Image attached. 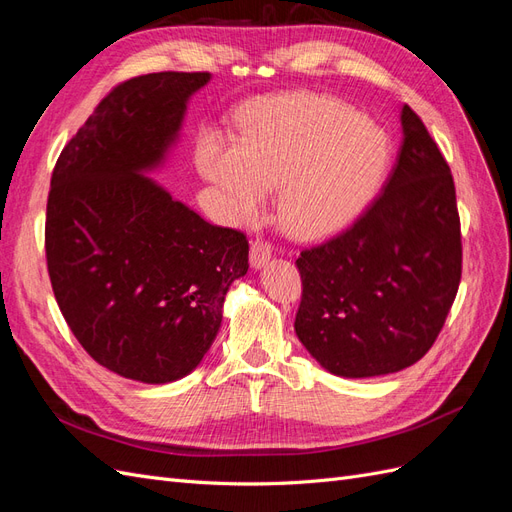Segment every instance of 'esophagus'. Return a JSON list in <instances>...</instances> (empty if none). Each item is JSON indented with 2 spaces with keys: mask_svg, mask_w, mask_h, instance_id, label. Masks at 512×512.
<instances>
[{
  "mask_svg": "<svg viewBox=\"0 0 512 512\" xmlns=\"http://www.w3.org/2000/svg\"><path fill=\"white\" fill-rule=\"evenodd\" d=\"M271 254H273V245H271L269 241H265V239H256V241H252L250 262H252V267H254V269L265 267L267 262H269V258H271Z\"/></svg>",
  "mask_w": 512,
  "mask_h": 512,
  "instance_id": "obj_1",
  "label": "esophagus"
}]
</instances>
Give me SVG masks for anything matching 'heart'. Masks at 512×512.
Segmentation results:
<instances>
[{"label":"heart","instance_id":"obj_1","mask_svg":"<svg viewBox=\"0 0 512 512\" xmlns=\"http://www.w3.org/2000/svg\"><path fill=\"white\" fill-rule=\"evenodd\" d=\"M391 158L386 132L329 96H288L254 106L237 141L205 132L203 175L237 220H252L277 188L280 222L301 237L346 224L374 196Z\"/></svg>","mask_w":512,"mask_h":512}]
</instances>
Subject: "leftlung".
Here are the masks:
<instances>
[{"mask_svg": "<svg viewBox=\"0 0 512 512\" xmlns=\"http://www.w3.org/2000/svg\"><path fill=\"white\" fill-rule=\"evenodd\" d=\"M401 128L397 164L378 198L297 258L303 294L294 331L335 376H384L423 359L461 282L451 168L408 104Z\"/></svg>", "mask_w": 512, "mask_h": 512, "instance_id": "obj_1", "label": "left lung"}]
</instances>
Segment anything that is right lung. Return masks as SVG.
Instances as JSON below:
<instances>
[{"label":"right lung","mask_w":512,"mask_h":512,"mask_svg":"<svg viewBox=\"0 0 512 512\" xmlns=\"http://www.w3.org/2000/svg\"><path fill=\"white\" fill-rule=\"evenodd\" d=\"M209 72H153L113 87L59 153L44 250L57 305L91 359L173 382L203 361L230 284L250 269L241 230L205 222L145 177L177 141Z\"/></svg>","instance_id":"obj_1"}]
</instances>
